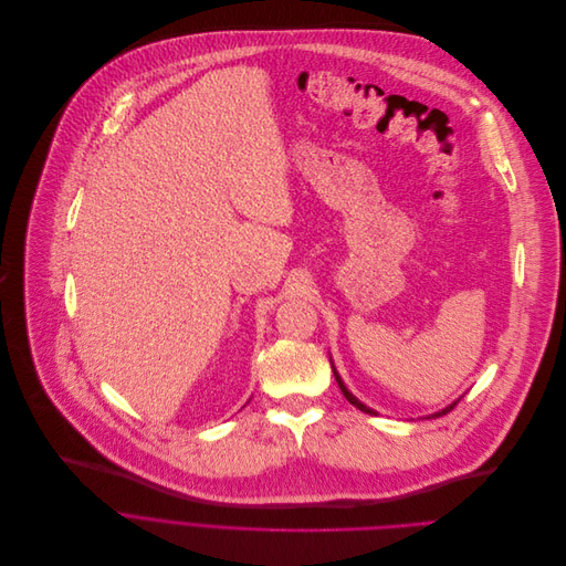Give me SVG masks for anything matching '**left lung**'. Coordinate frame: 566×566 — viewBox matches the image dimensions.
I'll list each match as a JSON object with an SVG mask.
<instances>
[{
    "mask_svg": "<svg viewBox=\"0 0 566 566\" xmlns=\"http://www.w3.org/2000/svg\"><path fill=\"white\" fill-rule=\"evenodd\" d=\"M332 373H334V379H336V384H338V388H342V392H344V395H346V399H348V401H350V403H353V406H357V408H359V410H361V412H368V415H377V412H375V410H373V408H368V406H364V403H361V401H359V399H357V397H355V395H353V392H350V390H348V388H346V384H344V381H342V377H338V373H336V370H334V366H332ZM458 401H460V399H458ZM458 401H455V403H450V406H446V408H443V410H439V412H434V415H430V417H441V415H446V412H450V410H453V408H455V406H458Z\"/></svg>",
    "mask_w": 566,
    "mask_h": 566,
    "instance_id": "obj_1",
    "label": "left lung"
}]
</instances>
